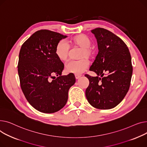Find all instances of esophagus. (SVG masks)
<instances>
[{
	"instance_id": "obj_1",
	"label": "esophagus",
	"mask_w": 147,
	"mask_h": 147,
	"mask_svg": "<svg viewBox=\"0 0 147 147\" xmlns=\"http://www.w3.org/2000/svg\"><path fill=\"white\" fill-rule=\"evenodd\" d=\"M75 78L76 79H79L80 78L81 76V75H80V74H75Z\"/></svg>"
}]
</instances>
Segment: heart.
<instances>
[{"label":"heart","mask_w":147,"mask_h":147,"mask_svg":"<svg viewBox=\"0 0 147 147\" xmlns=\"http://www.w3.org/2000/svg\"><path fill=\"white\" fill-rule=\"evenodd\" d=\"M67 43L64 41H60L56 46L55 53L57 59L60 61H66L67 60L70 46L81 48L79 53V57L82 58L78 60H71L66 65L65 69L67 72L75 74H80L84 72L89 65L88 59L93 54L92 48L90 47L91 41L90 38L85 34H78L70 38Z\"/></svg>","instance_id":"heart-1"}]
</instances>
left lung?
<instances>
[{"instance_id":"obj_1","label":"left lung","mask_w":147,"mask_h":147,"mask_svg":"<svg viewBox=\"0 0 147 147\" xmlns=\"http://www.w3.org/2000/svg\"><path fill=\"white\" fill-rule=\"evenodd\" d=\"M91 32L97 39L98 53L90 71L97 76L85 75L90 82L85 96L92 107L110 109L123 100L129 89L133 71L131 56L123 41L113 32L102 28Z\"/></svg>"}]
</instances>
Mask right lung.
Returning <instances> with one entry per match:
<instances>
[{
  "instance_id": "obj_1",
  "label": "right lung",
  "mask_w": 147,
  "mask_h": 147,
  "mask_svg": "<svg viewBox=\"0 0 147 147\" xmlns=\"http://www.w3.org/2000/svg\"><path fill=\"white\" fill-rule=\"evenodd\" d=\"M66 37L39 30L24 42L20 51L18 71L22 91L30 104L42 113H53L62 109L69 90L75 83L74 74L62 76L64 65L55 53L57 43Z\"/></svg>"
}]
</instances>
